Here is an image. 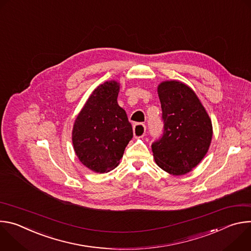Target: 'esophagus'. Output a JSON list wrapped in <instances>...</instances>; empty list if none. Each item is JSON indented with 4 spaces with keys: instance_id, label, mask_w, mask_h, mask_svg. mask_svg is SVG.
<instances>
[{
    "instance_id": "obj_1",
    "label": "esophagus",
    "mask_w": 251,
    "mask_h": 251,
    "mask_svg": "<svg viewBox=\"0 0 251 251\" xmlns=\"http://www.w3.org/2000/svg\"><path fill=\"white\" fill-rule=\"evenodd\" d=\"M146 126L142 123H137L133 126V133L135 138H141L145 135Z\"/></svg>"
}]
</instances>
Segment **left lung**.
Listing matches in <instances>:
<instances>
[{"label":"left lung","instance_id":"8db88e82","mask_svg":"<svg viewBox=\"0 0 251 251\" xmlns=\"http://www.w3.org/2000/svg\"><path fill=\"white\" fill-rule=\"evenodd\" d=\"M164 119V135L152 145L156 164L173 176L196 168L206 155L212 138L211 120L195 91L178 80L157 87Z\"/></svg>","mask_w":251,"mask_h":251}]
</instances>
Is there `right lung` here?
Returning <instances> with one entry per match:
<instances>
[{"label": "right lung", "mask_w": 251, "mask_h": 251, "mask_svg": "<svg viewBox=\"0 0 251 251\" xmlns=\"http://www.w3.org/2000/svg\"><path fill=\"white\" fill-rule=\"evenodd\" d=\"M120 83L98 85L77 114L73 127L74 150L78 160L95 173L115 169L133 137L126 111L118 105Z\"/></svg>", "instance_id": "right-lung-1"}]
</instances>
